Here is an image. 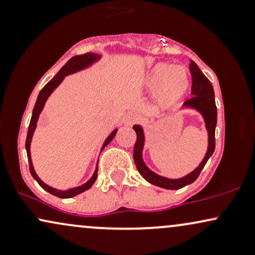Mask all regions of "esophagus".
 Wrapping results in <instances>:
<instances>
[{
    "mask_svg": "<svg viewBox=\"0 0 255 255\" xmlns=\"http://www.w3.org/2000/svg\"><path fill=\"white\" fill-rule=\"evenodd\" d=\"M137 121H139V116L134 115V114H130V115L126 116V118H125V126H128V127H130V126L135 125Z\"/></svg>",
    "mask_w": 255,
    "mask_h": 255,
    "instance_id": "obj_1",
    "label": "esophagus"
}]
</instances>
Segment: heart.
Returning <instances> with one entry per match:
<instances>
[{"label":"heart","mask_w":255,"mask_h":255,"mask_svg":"<svg viewBox=\"0 0 255 255\" xmlns=\"http://www.w3.org/2000/svg\"><path fill=\"white\" fill-rule=\"evenodd\" d=\"M189 83L191 79L186 68L162 62L157 63L148 72L145 84L151 92H158L159 104L168 108L186 95Z\"/></svg>","instance_id":"1"}]
</instances>
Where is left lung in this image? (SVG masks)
Instances as JSON below:
<instances>
[{"mask_svg":"<svg viewBox=\"0 0 255 255\" xmlns=\"http://www.w3.org/2000/svg\"><path fill=\"white\" fill-rule=\"evenodd\" d=\"M189 72L192 75V96L191 99L184 102L182 109L195 110L203 116L205 122V128L207 130V151L205 153L203 160L200 162L194 170L187 174L186 176L180 178H168L152 171L142 159V151L145 145V133L141 126H133V129L136 133V141L134 145L133 158L137 171L147 182L164 189H180L182 187L191 184L197 180L200 171L206 164L209 158L212 156L215 151V130L217 125V108L215 102V91L210 80L204 75L197 63L191 61L189 63Z\"/></svg>","mask_w":255,"mask_h":255,"instance_id":"1","label":"left lung"}]
</instances>
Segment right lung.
<instances>
[{"label": "right lung", "mask_w": 255, "mask_h": 255, "mask_svg": "<svg viewBox=\"0 0 255 255\" xmlns=\"http://www.w3.org/2000/svg\"><path fill=\"white\" fill-rule=\"evenodd\" d=\"M101 57H102L101 55L93 54V52H87V54L78 55V56L72 57L71 60H69L68 62L64 64L62 68H61L60 71H58L57 74L55 75V77L52 78L51 80L49 81V83L46 84L42 90H40L39 95H38V97H37L36 104H34L33 111H32V118H31V121H30V126H28L27 137H26V145H25L26 146V152H27L28 163H30L31 175H32V176H33L34 180H36L37 182L39 183V186L42 187L43 189H45L46 192H49L52 195H56V197H58V198L68 199V198L75 197V195L80 194V193L87 191V189H90L91 187H92V184L95 183L96 178H97L98 162H97V166H96V170H95V172H93L92 176H91V178H90L89 181H87V182H85L84 184H81V186L74 187V188H71V189H67V191H60V189L52 188V187L48 186V184H46V183H44L43 181L40 180L39 177H38V175L36 174V171H34L33 163H32V158H31V141H32V136H33L34 130H36L38 119H39L40 113H42L44 105H45V102L48 101V98L50 97V95H51L52 92H54L55 89H57L58 85L62 83L63 79L66 78L67 75L74 74V73L84 71V69L89 68V67L92 66L93 63H96V62H97V61L101 60ZM116 133H118V128H115V129L111 131L110 135L108 136L107 139H105L104 144H103V146H102V150H103L105 146L109 144L111 140L114 139V136L116 135Z\"/></svg>", "instance_id": "right-lung-1"}]
</instances>
